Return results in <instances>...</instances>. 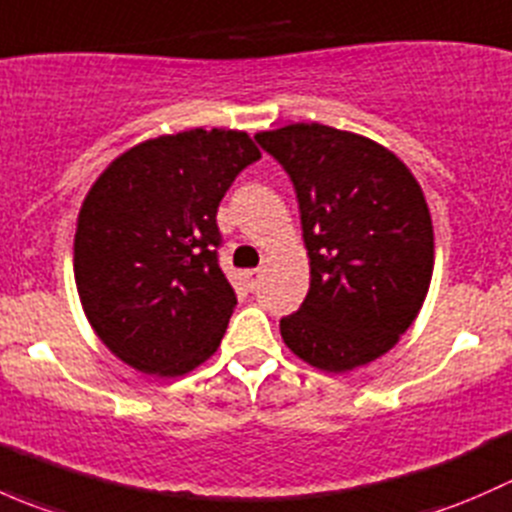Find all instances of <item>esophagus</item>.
<instances>
[{
    "instance_id": "obj_1",
    "label": "esophagus",
    "mask_w": 512,
    "mask_h": 512,
    "mask_svg": "<svg viewBox=\"0 0 512 512\" xmlns=\"http://www.w3.org/2000/svg\"><path fill=\"white\" fill-rule=\"evenodd\" d=\"M260 277H262V270H245L242 272V280L247 282V287H255L257 282H260Z\"/></svg>"
}]
</instances>
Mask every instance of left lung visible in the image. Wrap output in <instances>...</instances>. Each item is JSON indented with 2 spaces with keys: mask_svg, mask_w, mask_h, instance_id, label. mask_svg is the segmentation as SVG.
Returning a JSON list of instances; mask_svg holds the SVG:
<instances>
[{
  "mask_svg": "<svg viewBox=\"0 0 512 512\" xmlns=\"http://www.w3.org/2000/svg\"><path fill=\"white\" fill-rule=\"evenodd\" d=\"M255 141L294 183L309 292L280 322L289 352L327 374L379 359L414 324L433 275V225L406 163L359 133L289 123Z\"/></svg>",
  "mask_w": 512,
  "mask_h": 512,
  "instance_id": "8db88e82",
  "label": "left lung"
}]
</instances>
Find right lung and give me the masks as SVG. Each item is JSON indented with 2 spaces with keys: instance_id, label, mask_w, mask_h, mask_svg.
<instances>
[{
  "instance_id": "add662e5",
  "label": "right lung",
  "mask_w": 512,
  "mask_h": 512,
  "mask_svg": "<svg viewBox=\"0 0 512 512\" xmlns=\"http://www.w3.org/2000/svg\"><path fill=\"white\" fill-rule=\"evenodd\" d=\"M260 148L245 131L148 138L108 163L76 220L74 277L96 337L136 371L183 376L218 352L237 297L218 205Z\"/></svg>"
}]
</instances>
